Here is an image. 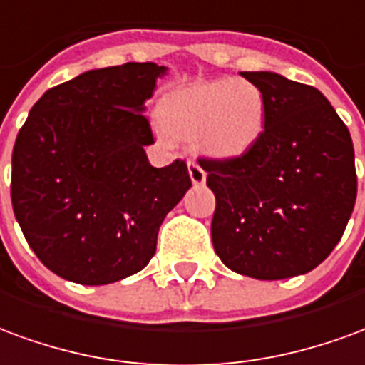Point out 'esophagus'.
<instances>
[{
    "label": "esophagus",
    "mask_w": 365,
    "mask_h": 365,
    "mask_svg": "<svg viewBox=\"0 0 365 365\" xmlns=\"http://www.w3.org/2000/svg\"><path fill=\"white\" fill-rule=\"evenodd\" d=\"M188 175H190L192 185H202L204 180H206V170L196 161H188Z\"/></svg>",
    "instance_id": "obj_1"
}]
</instances>
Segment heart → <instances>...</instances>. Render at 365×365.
<instances>
[{
    "label": "heart",
    "instance_id": "obj_1",
    "mask_svg": "<svg viewBox=\"0 0 365 365\" xmlns=\"http://www.w3.org/2000/svg\"><path fill=\"white\" fill-rule=\"evenodd\" d=\"M157 115L170 135L196 139L202 153L236 159L257 143L267 104L261 88L250 80L220 78L165 94Z\"/></svg>",
    "mask_w": 365,
    "mask_h": 365
}]
</instances>
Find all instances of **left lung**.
Listing matches in <instances>:
<instances>
[{"label": "left lung", "instance_id": "8db88e82", "mask_svg": "<svg viewBox=\"0 0 365 365\" xmlns=\"http://www.w3.org/2000/svg\"><path fill=\"white\" fill-rule=\"evenodd\" d=\"M240 74L261 88L267 115L245 155L198 159L216 196L214 252L245 277L302 275L327 259L352 216V137L317 88L275 72Z\"/></svg>", "mask_w": 365, "mask_h": 365}]
</instances>
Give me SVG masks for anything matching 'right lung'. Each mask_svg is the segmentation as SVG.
<instances>
[{"instance_id":"right-lung-1","label":"right lung","mask_w":365,"mask_h":365,"mask_svg":"<svg viewBox=\"0 0 365 365\" xmlns=\"http://www.w3.org/2000/svg\"><path fill=\"white\" fill-rule=\"evenodd\" d=\"M155 63L88 71L46 90L17 133L11 204L43 265L80 285H108L141 271L163 220L192 187L187 163L155 169L143 115Z\"/></svg>"}]
</instances>
